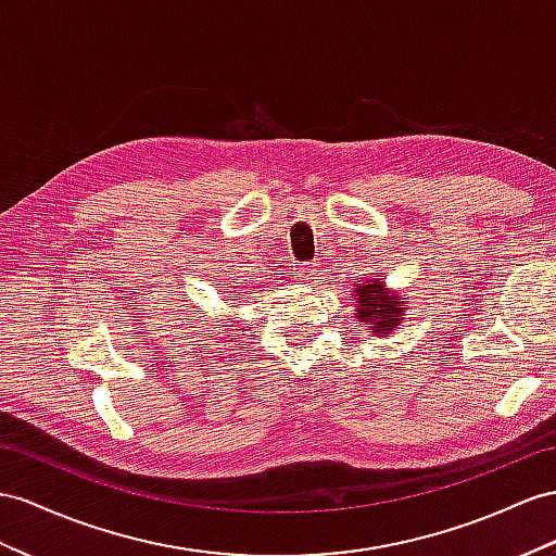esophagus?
<instances>
[{"mask_svg": "<svg viewBox=\"0 0 556 556\" xmlns=\"http://www.w3.org/2000/svg\"><path fill=\"white\" fill-rule=\"evenodd\" d=\"M319 265H315V263H303V265H298V273H295V277L301 279V281H307V283H312L315 279H319Z\"/></svg>", "mask_w": 556, "mask_h": 556, "instance_id": "esophagus-1", "label": "esophagus"}]
</instances>
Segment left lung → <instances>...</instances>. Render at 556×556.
<instances>
[{
    "mask_svg": "<svg viewBox=\"0 0 556 556\" xmlns=\"http://www.w3.org/2000/svg\"><path fill=\"white\" fill-rule=\"evenodd\" d=\"M354 301H357L359 321L368 324V333L386 338L396 326L402 324L406 312V298L390 293L382 281H366L359 289H354Z\"/></svg>",
    "mask_w": 556,
    "mask_h": 556,
    "instance_id": "1",
    "label": "left lung"
}]
</instances>
